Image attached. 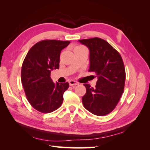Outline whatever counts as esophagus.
Returning <instances> with one entry per match:
<instances>
[{"label":"esophagus","instance_id":"obj_1","mask_svg":"<svg viewBox=\"0 0 150 150\" xmlns=\"http://www.w3.org/2000/svg\"><path fill=\"white\" fill-rule=\"evenodd\" d=\"M69 85L70 86H74V85H79V83L78 82H76V81H73V80L70 81L69 82Z\"/></svg>","mask_w":150,"mask_h":150}]
</instances>
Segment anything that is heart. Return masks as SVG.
I'll return each instance as SVG.
<instances>
[{
  "label": "heart",
  "mask_w": 150,
  "mask_h": 150,
  "mask_svg": "<svg viewBox=\"0 0 150 150\" xmlns=\"http://www.w3.org/2000/svg\"><path fill=\"white\" fill-rule=\"evenodd\" d=\"M81 47V46H79V47Z\"/></svg>",
  "instance_id": "b5f03b06"
}]
</instances>
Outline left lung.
I'll return each mask as SVG.
<instances>
[{
  "label": "left lung",
  "mask_w": 150,
  "mask_h": 150,
  "mask_svg": "<svg viewBox=\"0 0 150 150\" xmlns=\"http://www.w3.org/2000/svg\"><path fill=\"white\" fill-rule=\"evenodd\" d=\"M89 50L88 71L95 73V88L85 84L82 97L84 107L93 115L105 116L111 112L120 99L126 79L125 67L120 54L112 45L99 38L80 40Z\"/></svg>",
  "instance_id": "left-lung-1"
}]
</instances>
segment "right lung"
<instances>
[{"label": "right lung", "mask_w": 150, "mask_h": 150, "mask_svg": "<svg viewBox=\"0 0 150 150\" xmlns=\"http://www.w3.org/2000/svg\"><path fill=\"white\" fill-rule=\"evenodd\" d=\"M69 41L42 40L30 48L22 63L21 81L30 105L43 113H50L62 105L69 83H54L51 71L59 68L60 53Z\"/></svg>", "instance_id": "obj_1"}]
</instances>
